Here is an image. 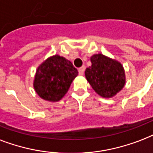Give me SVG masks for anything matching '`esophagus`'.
Segmentation results:
<instances>
[{"label": "esophagus", "instance_id": "34e87169", "mask_svg": "<svg viewBox=\"0 0 153 153\" xmlns=\"http://www.w3.org/2000/svg\"><path fill=\"white\" fill-rule=\"evenodd\" d=\"M84 71H85V66H82L79 69V75H82V74H84Z\"/></svg>", "mask_w": 153, "mask_h": 153}]
</instances>
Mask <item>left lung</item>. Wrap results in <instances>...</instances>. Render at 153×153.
<instances>
[{
    "label": "left lung",
    "mask_w": 153,
    "mask_h": 153,
    "mask_svg": "<svg viewBox=\"0 0 153 153\" xmlns=\"http://www.w3.org/2000/svg\"><path fill=\"white\" fill-rule=\"evenodd\" d=\"M90 59L91 66L85 71L87 82L101 97H114L125 86V71L123 65L100 53L93 54Z\"/></svg>",
    "instance_id": "8db88e82"
}]
</instances>
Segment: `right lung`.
Segmentation results:
<instances>
[{
    "label": "right lung",
    "instance_id": "1",
    "mask_svg": "<svg viewBox=\"0 0 153 153\" xmlns=\"http://www.w3.org/2000/svg\"><path fill=\"white\" fill-rule=\"evenodd\" d=\"M79 72L71 62L54 54L38 66L33 79V89L41 99L58 102L68 91Z\"/></svg>",
    "mask_w": 153,
    "mask_h": 153
}]
</instances>
